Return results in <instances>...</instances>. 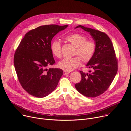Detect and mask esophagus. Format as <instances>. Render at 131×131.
I'll return each mask as SVG.
<instances>
[{
    "instance_id": "1",
    "label": "esophagus",
    "mask_w": 131,
    "mask_h": 131,
    "mask_svg": "<svg viewBox=\"0 0 131 131\" xmlns=\"http://www.w3.org/2000/svg\"><path fill=\"white\" fill-rule=\"evenodd\" d=\"M69 73H70L69 72H66V71H64V72H63V75H67V74H69Z\"/></svg>"
}]
</instances>
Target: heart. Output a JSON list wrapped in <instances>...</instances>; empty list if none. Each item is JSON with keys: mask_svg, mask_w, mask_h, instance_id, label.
Returning <instances> with one entry per match:
<instances>
[{"mask_svg": "<svg viewBox=\"0 0 131 131\" xmlns=\"http://www.w3.org/2000/svg\"><path fill=\"white\" fill-rule=\"evenodd\" d=\"M65 40L76 47L74 54L78 56L63 59L58 63V67L59 68L66 72H70L80 65L81 59L84 63H87L91 59L96 50V43L93 40H87L86 36L78 33L68 35L65 38ZM51 51L54 56L61 58V43L54 41L51 45Z\"/></svg>", "mask_w": 131, "mask_h": 131, "instance_id": "1", "label": "heart"}]
</instances>
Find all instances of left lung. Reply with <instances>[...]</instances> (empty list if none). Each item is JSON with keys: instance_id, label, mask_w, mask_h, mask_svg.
Masks as SVG:
<instances>
[{"instance_id": "left-lung-1", "label": "left lung", "mask_w": 131, "mask_h": 131, "mask_svg": "<svg viewBox=\"0 0 131 131\" xmlns=\"http://www.w3.org/2000/svg\"><path fill=\"white\" fill-rule=\"evenodd\" d=\"M90 33L96 43V50L86 66L92 69L90 73L80 71L81 81L75 84L77 90L87 97H96L109 87L117 72V61L113 44L105 33L78 26Z\"/></svg>"}]
</instances>
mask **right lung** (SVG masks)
Wrapping results in <instances>:
<instances>
[{"instance_id": "right-lung-1", "label": "right lung", "mask_w": 131, "mask_h": 131, "mask_svg": "<svg viewBox=\"0 0 131 131\" xmlns=\"http://www.w3.org/2000/svg\"><path fill=\"white\" fill-rule=\"evenodd\" d=\"M67 25L39 27L27 32L14 55V65L22 88L32 96L43 98L56 88L63 71L46 67L55 63L51 51V41Z\"/></svg>"}]
</instances>
